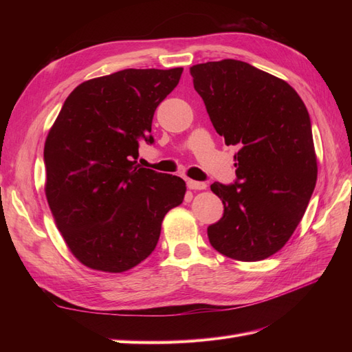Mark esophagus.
Returning <instances> with one entry per match:
<instances>
[{
	"mask_svg": "<svg viewBox=\"0 0 352 352\" xmlns=\"http://www.w3.org/2000/svg\"><path fill=\"white\" fill-rule=\"evenodd\" d=\"M188 188L192 189V190H201V189H206L207 184L204 182H197V180H188Z\"/></svg>",
	"mask_w": 352,
	"mask_h": 352,
	"instance_id": "esophagus-1",
	"label": "esophagus"
}]
</instances>
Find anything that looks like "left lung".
Returning a JSON list of instances; mask_svg holds the SVG:
<instances>
[{
	"mask_svg": "<svg viewBox=\"0 0 352 352\" xmlns=\"http://www.w3.org/2000/svg\"><path fill=\"white\" fill-rule=\"evenodd\" d=\"M194 88L216 132L236 145V182H214L225 206L208 226L212 248L229 258L260 261L289 241L317 180L311 122L289 83L239 60L190 67Z\"/></svg>",
	"mask_w": 352,
	"mask_h": 352,
	"instance_id": "1",
	"label": "left lung"
}]
</instances>
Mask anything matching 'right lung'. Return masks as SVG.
Returning a JSON list of instances; mask_svg holds the SVG:
<instances>
[{"mask_svg":"<svg viewBox=\"0 0 352 352\" xmlns=\"http://www.w3.org/2000/svg\"><path fill=\"white\" fill-rule=\"evenodd\" d=\"M182 72L126 69L83 82L48 132V206L69 250L89 269L122 273L144 261L168 210L182 204L184 179L136 163L140 140L154 142V111Z\"/></svg>","mask_w":352,"mask_h":352,"instance_id":"right-lung-1","label":"right lung"}]
</instances>
